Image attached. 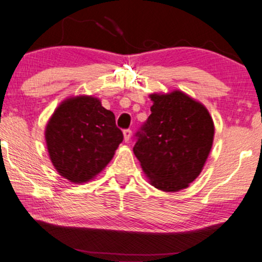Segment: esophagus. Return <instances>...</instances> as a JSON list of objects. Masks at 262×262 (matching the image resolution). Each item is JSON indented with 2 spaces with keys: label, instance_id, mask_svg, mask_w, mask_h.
<instances>
[{
  "label": "esophagus",
  "instance_id": "esophagus-1",
  "mask_svg": "<svg viewBox=\"0 0 262 262\" xmlns=\"http://www.w3.org/2000/svg\"><path fill=\"white\" fill-rule=\"evenodd\" d=\"M131 136H132V131L130 130V128H125V130H124V139H125V142L130 141Z\"/></svg>",
  "mask_w": 262,
  "mask_h": 262
}]
</instances>
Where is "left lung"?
<instances>
[{
	"mask_svg": "<svg viewBox=\"0 0 262 262\" xmlns=\"http://www.w3.org/2000/svg\"><path fill=\"white\" fill-rule=\"evenodd\" d=\"M150 98L151 114L135 134L134 152L150 184L164 192L180 191L205 164L213 142L212 118L182 92Z\"/></svg>",
	"mask_w": 262,
	"mask_h": 262,
	"instance_id": "8db88e82",
	"label": "left lung"
}]
</instances>
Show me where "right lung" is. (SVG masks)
<instances>
[{
    "mask_svg": "<svg viewBox=\"0 0 262 262\" xmlns=\"http://www.w3.org/2000/svg\"><path fill=\"white\" fill-rule=\"evenodd\" d=\"M50 159L71 182L91 180L105 168L123 142L113 112L100 100L77 96L55 111L45 131Z\"/></svg>",
    "mask_w": 262,
    "mask_h": 262,
    "instance_id": "right-lung-1",
    "label": "right lung"
}]
</instances>
